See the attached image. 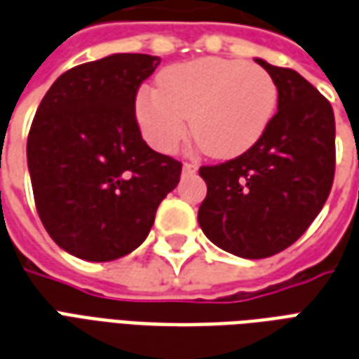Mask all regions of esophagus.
Masks as SVG:
<instances>
[{"label":"esophagus","mask_w":359,"mask_h":359,"mask_svg":"<svg viewBox=\"0 0 359 359\" xmlns=\"http://www.w3.org/2000/svg\"><path fill=\"white\" fill-rule=\"evenodd\" d=\"M198 170L197 162H185L183 164V176H191V174H195Z\"/></svg>","instance_id":"34e87169"}]
</instances>
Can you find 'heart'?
I'll return each mask as SVG.
<instances>
[{
    "label": "heart",
    "instance_id": "b5f03b06",
    "mask_svg": "<svg viewBox=\"0 0 359 359\" xmlns=\"http://www.w3.org/2000/svg\"><path fill=\"white\" fill-rule=\"evenodd\" d=\"M277 107V86L258 65L205 57L174 65L158 76V90H141L135 114L145 140L174 153L191 133L208 156L231 158L255 145Z\"/></svg>",
    "mask_w": 359,
    "mask_h": 359
}]
</instances>
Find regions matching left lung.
<instances>
[{"mask_svg":"<svg viewBox=\"0 0 359 359\" xmlns=\"http://www.w3.org/2000/svg\"><path fill=\"white\" fill-rule=\"evenodd\" d=\"M256 62L277 86V112L247 153L201 166L198 226L216 247L268 258L290 247L325 205L334 177L333 107L292 69Z\"/></svg>","mask_w":359,"mask_h":359,"instance_id":"obj_1","label":"left lung"}]
</instances>
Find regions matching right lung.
<instances>
[{"label": "right lung", "mask_w": 359, "mask_h": 359, "mask_svg": "<svg viewBox=\"0 0 359 359\" xmlns=\"http://www.w3.org/2000/svg\"><path fill=\"white\" fill-rule=\"evenodd\" d=\"M161 59L116 53L53 82L34 116L26 156L49 237L76 258L111 262L147 239L182 162L143 141L135 95Z\"/></svg>", "instance_id": "right-lung-1"}]
</instances>
